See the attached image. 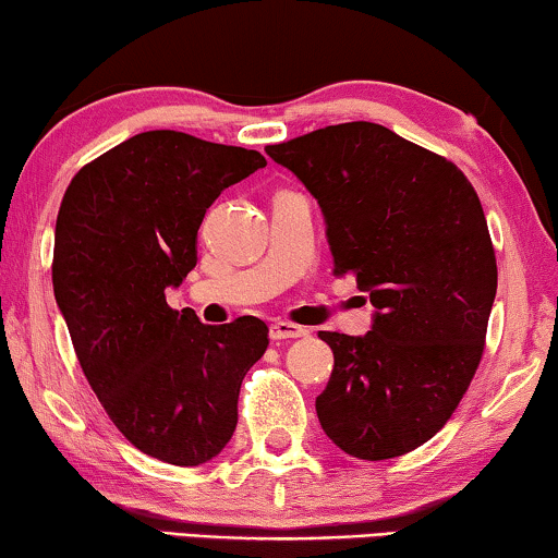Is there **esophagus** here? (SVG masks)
<instances>
[{
	"label": "esophagus",
	"mask_w": 558,
	"mask_h": 558,
	"mask_svg": "<svg viewBox=\"0 0 558 558\" xmlns=\"http://www.w3.org/2000/svg\"><path fill=\"white\" fill-rule=\"evenodd\" d=\"M304 335H307V327L287 323V319H274L269 325L271 340H292V338H304Z\"/></svg>",
	"instance_id": "esophagus-1"
}]
</instances>
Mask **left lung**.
Wrapping results in <instances>:
<instances>
[{"instance_id": "1", "label": "left lung", "mask_w": 558, "mask_h": 558, "mask_svg": "<svg viewBox=\"0 0 558 558\" xmlns=\"http://www.w3.org/2000/svg\"><path fill=\"white\" fill-rule=\"evenodd\" d=\"M310 190L335 274L368 292L365 335L319 332L335 368L315 409L357 460L429 441L462 401L485 350L498 266L470 180L434 151L371 121L266 147Z\"/></svg>"}]
</instances>
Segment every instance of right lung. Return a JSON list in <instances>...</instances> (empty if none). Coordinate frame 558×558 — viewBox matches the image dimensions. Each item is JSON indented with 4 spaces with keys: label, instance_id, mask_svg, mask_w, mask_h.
<instances>
[{
    "label": "right lung",
    "instance_id": "obj_1",
    "mask_svg": "<svg viewBox=\"0 0 558 558\" xmlns=\"http://www.w3.org/2000/svg\"><path fill=\"white\" fill-rule=\"evenodd\" d=\"M262 151L157 129L88 162L56 223L52 292L90 388L144 454L195 468L239 424V391L269 345L258 317L203 325L165 289L197 264V228Z\"/></svg>",
    "mask_w": 558,
    "mask_h": 558
}]
</instances>
